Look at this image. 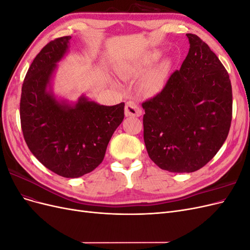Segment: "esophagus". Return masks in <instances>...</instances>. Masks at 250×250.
I'll return each instance as SVG.
<instances>
[{
	"label": "esophagus",
	"mask_w": 250,
	"mask_h": 250,
	"mask_svg": "<svg viewBox=\"0 0 250 250\" xmlns=\"http://www.w3.org/2000/svg\"><path fill=\"white\" fill-rule=\"evenodd\" d=\"M126 117H140L142 116V109L139 105L133 101H128L125 105Z\"/></svg>",
	"instance_id": "obj_1"
}]
</instances>
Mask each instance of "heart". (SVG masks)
Returning a JSON list of instances; mask_svg holds the SVG:
<instances>
[{"mask_svg": "<svg viewBox=\"0 0 250 250\" xmlns=\"http://www.w3.org/2000/svg\"><path fill=\"white\" fill-rule=\"evenodd\" d=\"M158 57H160V52L153 51L148 53L145 56H143L138 62L133 64L131 67L132 72L135 74H142L154 62H156ZM169 66L170 65L167 62H163L152 66L145 73L143 77V86L148 93H158L164 87L166 79H167Z\"/></svg>", "mask_w": 250, "mask_h": 250, "instance_id": "heart-1", "label": "heart"}]
</instances>
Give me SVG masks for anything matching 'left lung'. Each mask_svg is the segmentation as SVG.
Returning <instances> with one entry per match:
<instances>
[{"label":"left lung","mask_w":250,"mask_h":250,"mask_svg":"<svg viewBox=\"0 0 250 250\" xmlns=\"http://www.w3.org/2000/svg\"><path fill=\"white\" fill-rule=\"evenodd\" d=\"M180 70L160 94L142 104L144 142L163 170L191 173L206 166L229 135L232 115L229 75L197 35Z\"/></svg>","instance_id":"left-lung-1"}]
</instances>
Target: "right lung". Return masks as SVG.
I'll list each match as a JSON object with an SVG mask.
<instances>
[{
    "instance_id": "1",
    "label": "right lung",
    "mask_w": 250,
    "mask_h": 250,
    "mask_svg": "<svg viewBox=\"0 0 250 250\" xmlns=\"http://www.w3.org/2000/svg\"><path fill=\"white\" fill-rule=\"evenodd\" d=\"M71 36L50 42L36 55L21 86L20 116L28 148L44 167L77 178L99 166L107 145L124 119V102L105 106L85 96L77 102L58 100L52 78Z\"/></svg>"
}]
</instances>
